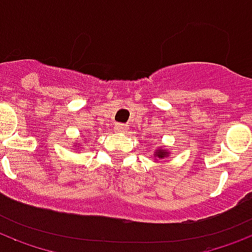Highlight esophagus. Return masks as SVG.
<instances>
[{
    "label": "esophagus",
    "mask_w": 252,
    "mask_h": 252,
    "mask_svg": "<svg viewBox=\"0 0 252 252\" xmlns=\"http://www.w3.org/2000/svg\"><path fill=\"white\" fill-rule=\"evenodd\" d=\"M115 130L119 132V133H126V132H128V126H124V124H116V126H115Z\"/></svg>",
    "instance_id": "1"
}]
</instances>
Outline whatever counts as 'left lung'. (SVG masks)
Here are the masks:
<instances>
[{
    "instance_id": "1",
    "label": "left lung",
    "mask_w": 252,
    "mask_h": 252,
    "mask_svg": "<svg viewBox=\"0 0 252 252\" xmlns=\"http://www.w3.org/2000/svg\"><path fill=\"white\" fill-rule=\"evenodd\" d=\"M169 155H170V152L166 151L165 148L157 147V149L155 151V158H156V160H162L165 157H169Z\"/></svg>"
}]
</instances>
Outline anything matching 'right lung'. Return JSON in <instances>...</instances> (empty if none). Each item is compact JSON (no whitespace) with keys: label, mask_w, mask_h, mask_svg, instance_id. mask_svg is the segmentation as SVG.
Returning <instances> with one entry per match:
<instances>
[{"label":"right lung","mask_w":252,"mask_h":252,"mask_svg":"<svg viewBox=\"0 0 252 252\" xmlns=\"http://www.w3.org/2000/svg\"><path fill=\"white\" fill-rule=\"evenodd\" d=\"M74 147H75V148H78V149H79V147H82V145H80L79 143H74ZM75 148H74V149H75Z\"/></svg>","instance_id":"1"}]
</instances>
